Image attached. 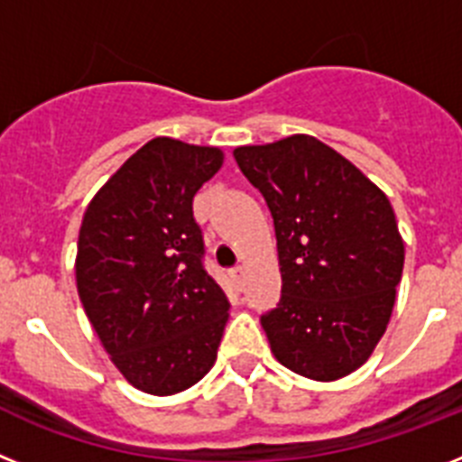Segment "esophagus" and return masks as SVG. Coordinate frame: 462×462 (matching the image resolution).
<instances>
[{"label": "esophagus", "instance_id": "obj_1", "mask_svg": "<svg viewBox=\"0 0 462 462\" xmlns=\"http://www.w3.org/2000/svg\"><path fill=\"white\" fill-rule=\"evenodd\" d=\"M230 274H232V279H235V282H237V284H244V277H246V267H244V265L232 267Z\"/></svg>", "mask_w": 462, "mask_h": 462}]
</instances>
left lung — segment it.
Masks as SVG:
<instances>
[{
    "mask_svg": "<svg viewBox=\"0 0 462 462\" xmlns=\"http://www.w3.org/2000/svg\"><path fill=\"white\" fill-rule=\"evenodd\" d=\"M277 235L282 298L261 317L279 364L338 381L375 350L393 315L404 239L393 204L352 162L312 135L235 150Z\"/></svg>",
    "mask_w": 462,
    "mask_h": 462,
    "instance_id": "1",
    "label": "left lung"
}]
</instances>
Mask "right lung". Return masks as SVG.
I'll list each match as a JSON object with an SVG mask.
<instances>
[{
  "instance_id": "add662e5",
  "label": "right lung",
  "mask_w": 462,
  "mask_h": 462,
  "mask_svg": "<svg viewBox=\"0 0 462 462\" xmlns=\"http://www.w3.org/2000/svg\"><path fill=\"white\" fill-rule=\"evenodd\" d=\"M220 166L218 147L152 138L81 220L79 300L112 364L147 394L183 393L216 362L230 303L201 263L192 199Z\"/></svg>"
}]
</instances>
